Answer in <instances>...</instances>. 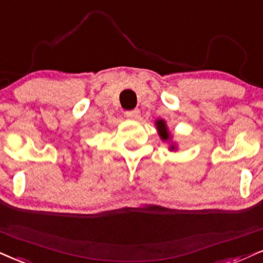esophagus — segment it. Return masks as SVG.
<instances>
[{
  "label": "esophagus",
  "mask_w": 263,
  "mask_h": 263,
  "mask_svg": "<svg viewBox=\"0 0 263 263\" xmlns=\"http://www.w3.org/2000/svg\"><path fill=\"white\" fill-rule=\"evenodd\" d=\"M125 116L130 119H138L140 117V111L139 109H133V111H126Z\"/></svg>",
  "instance_id": "esophagus-1"
}]
</instances>
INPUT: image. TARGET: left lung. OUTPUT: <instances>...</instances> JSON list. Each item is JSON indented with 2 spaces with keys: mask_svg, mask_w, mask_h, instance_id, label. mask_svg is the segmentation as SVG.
<instances>
[{
  "mask_svg": "<svg viewBox=\"0 0 263 263\" xmlns=\"http://www.w3.org/2000/svg\"><path fill=\"white\" fill-rule=\"evenodd\" d=\"M156 126L158 129V134H160L162 140H164V141L171 140V135H170V133H168L166 122H164L163 119H158V121H156ZM170 148L171 150H174V148H176V145H171Z\"/></svg>",
  "mask_w": 263,
  "mask_h": 263,
  "instance_id": "left-lung-1",
  "label": "left lung"
}]
</instances>
